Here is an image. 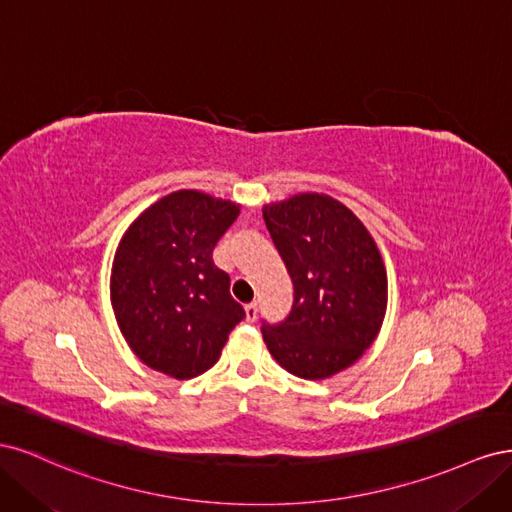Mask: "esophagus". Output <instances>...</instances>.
<instances>
[{"label":"esophagus","mask_w":512,"mask_h":512,"mask_svg":"<svg viewBox=\"0 0 512 512\" xmlns=\"http://www.w3.org/2000/svg\"><path fill=\"white\" fill-rule=\"evenodd\" d=\"M245 318L254 322L258 318V303H247L245 305Z\"/></svg>","instance_id":"obj_1"}]
</instances>
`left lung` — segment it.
Segmentation results:
<instances>
[{
  "label": "left lung",
  "instance_id": "8db88e82",
  "mask_svg": "<svg viewBox=\"0 0 512 512\" xmlns=\"http://www.w3.org/2000/svg\"><path fill=\"white\" fill-rule=\"evenodd\" d=\"M292 280L290 314L262 322L273 359L322 380L350 367L374 342L386 312V271L367 228L339 200L299 194L262 209Z\"/></svg>",
  "mask_w": 512,
  "mask_h": 512
}]
</instances>
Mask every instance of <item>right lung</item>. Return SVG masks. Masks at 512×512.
I'll use <instances>...</instances> for the list:
<instances>
[{
  "label": "right lung",
  "instance_id": "right-lung-1",
  "mask_svg": "<svg viewBox=\"0 0 512 512\" xmlns=\"http://www.w3.org/2000/svg\"><path fill=\"white\" fill-rule=\"evenodd\" d=\"M239 205L196 190L164 196L123 235L111 273V303L134 354L177 380L220 359L228 333L245 318L213 247Z\"/></svg>",
  "mask_w": 512,
  "mask_h": 512
}]
</instances>
